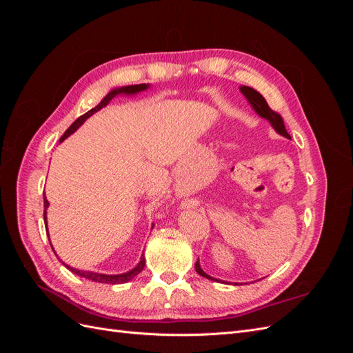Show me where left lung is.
<instances>
[{
  "label": "left lung",
  "mask_w": 353,
  "mask_h": 353,
  "mask_svg": "<svg viewBox=\"0 0 353 353\" xmlns=\"http://www.w3.org/2000/svg\"><path fill=\"white\" fill-rule=\"evenodd\" d=\"M240 91L243 92L244 97L248 99V101L250 103V105L254 109V112L258 113L261 117H265V119L272 125V128H274V130H275L276 132H279V134L283 135V137H285V138H290V135H288V132H287V130H285V126H284L283 117L270 108L268 103H266V100L262 97L261 92H258V91L250 88V87H245V85H244V87H240ZM196 271H197L199 275L206 276V279H209V280L221 281V280L213 279V276L208 275L205 271H203L200 263H199V259H197V262H196Z\"/></svg>",
  "instance_id": "obj_1"
}]
</instances>
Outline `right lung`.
Returning <instances> with one entry per match:
<instances>
[{
    "instance_id": "1",
    "label": "right lung",
    "mask_w": 353,
    "mask_h": 353,
    "mask_svg": "<svg viewBox=\"0 0 353 353\" xmlns=\"http://www.w3.org/2000/svg\"><path fill=\"white\" fill-rule=\"evenodd\" d=\"M148 88V83H140V85H128V87H121V88H114V90H112L108 95H105V97L100 101V104L99 105H95L94 109H91V110H88L87 113L85 114H82V116H79L77 121H74L68 130H66V132L61 135V138H60V143L65 140V138H68L70 134H73L74 131L78 130V128L88 119L90 116H92L95 112H99L100 109H103V108H105V105H108L116 95H121V94H125V95H134V94H137V92H141V91H144V90H147ZM48 200H47V197H46V194H44V222L47 223V208H48ZM47 228V227H46ZM47 234H48V228H47ZM63 265L66 266L68 270H70L73 274H77V275H79V276H82V279H87V280H91V281H95V283H104V284H123V283H128L130 280H132L135 275H138L140 274L143 270H144V265H145V259H144V256H141V259H140V262H138V265L135 266L134 270H131V271H128V272H125V274H117V275H108V274H99V272H91V271H81V270H77V268H72V266H69V265H66L65 262H61Z\"/></svg>"
}]
</instances>
